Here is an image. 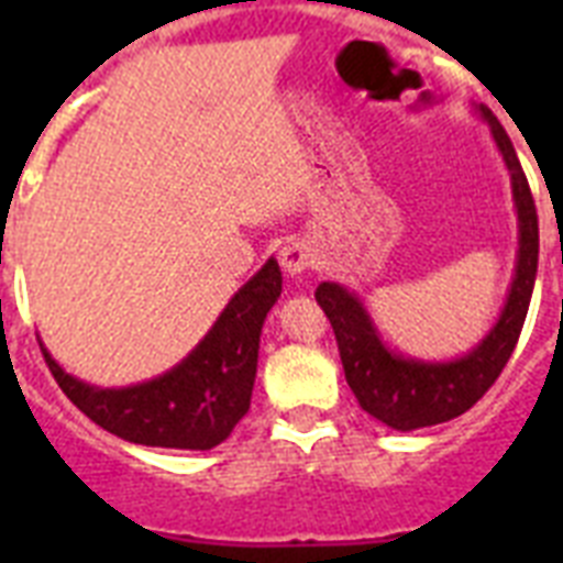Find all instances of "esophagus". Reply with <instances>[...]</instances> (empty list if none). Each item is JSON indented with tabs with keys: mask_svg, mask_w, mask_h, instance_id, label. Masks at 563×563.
Segmentation results:
<instances>
[{
	"mask_svg": "<svg viewBox=\"0 0 563 563\" xmlns=\"http://www.w3.org/2000/svg\"><path fill=\"white\" fill-rule=\"evenodd\" d=\"M277 260H280L283 272L289 274V277H298V274L307 272L309 265H316V251H312L309 242L291 239V242H286V245L280 247Z\"/></svg>",
	"mask_w": 563,
	"mask_h": 563,
	"instance_id": "obj_1",
	"label": "esophagus"
}]
</instances>
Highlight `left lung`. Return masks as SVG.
Wrapping results in <instances>:
<instances>
[{"instance_id": "8db88e82", "label": "left lung", "mask_w": 563, "mask_h": 563, "mask_svg": "<svg viewBox=\"0 0 563 563\" xmlns=\"http://www.w3.org/2000/svg\"><path fill=\"white\" fill-rule=\"evenodd\" d=\"M473 113L488 125L503 154V163L511 175V201L517 212L515 274H511L506 303L488 333L462 356L418 360L385 342L356 291L342 283H321L316 291L318 307L324 309L333 324L351 391L371 418L397 432L435 427L459 418L488 391L506 368V362L511 360L538 277V212L523 166L517 161L515 145L497 117L482 104H473Z\"/></svg>"}]
</instances>
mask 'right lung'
<instances>
[{
    "instance_id": "1",
    "label": "right lung",
    "mask_w": 563,
    "mask_h": 563,
    "mask_svg": "<svg viewBox=\"0 0 563 563\" xmlns=\"http://www.w3.org/2000/svg\"><path fill=\"white\" fill-rule=\"evenodd\" d=\"M280 291V265L268 256L178 365L122 388L84 383L57 365L46 344L40 347L66 397L110 435L145 446L212 450L251 409L260 333Z\"/></svg>"
}]
</instances>
